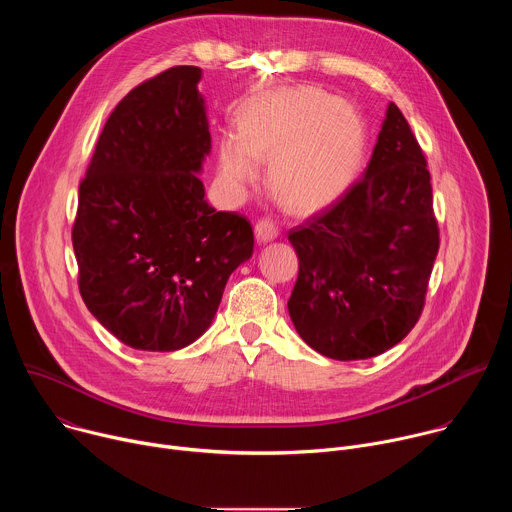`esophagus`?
<instances>
[{"mask_svg": "<svg viewBox=\"0 0 512 512\" xmlns=\"http://www.w3.org/2000/svg\"><path fill=\"white\" fill-rule=\"evenodd\" d=\"M255 235H257L259 243H269L279 235V231L271 218H261V221L255 225Z\"/></svg>", "mask_w": 512, "mask_h": 512, "instance_id": "1", "label": "esophagus"}]
</instances>
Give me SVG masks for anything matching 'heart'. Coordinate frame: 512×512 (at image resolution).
<instances>
[{"instance_id": "obj_1", "label": "heart", "mask_w": 512, "mask_h": 512, "mask_svg": "<svg viewBox=\"0 0 512 512\" xmlns=\"http://www.w3.org/2000/svg\"><path fill=\"white\" fill-rule=\"evenodd\" d=\"M367 152V125L354 105L318 87H285L247 103L237 137L218 145V174L235 190L269 164L273 194L302 212L340 200Z\"/></svg>"}]
</instances>
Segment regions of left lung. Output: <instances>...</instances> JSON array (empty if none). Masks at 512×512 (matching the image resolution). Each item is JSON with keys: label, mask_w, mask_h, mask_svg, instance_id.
I'll list each match as a JSON object with an SVG mask.
<instances>
[{"label": "left lung", "mask_w": 512, "mask_h": 512, "mask_svg": "<svg viewBox=\"0 0 512 512\" xmlns=\"http://www.w3.org/2000/svg\"><path fill=\"white\" fill-rule=\"evenodd\" d=\"M419 143L389 103L362 178L291 229L300 271L287 302L302 340L334 360H364L417 324L440 231Z\"/></svg>", "instance_id": "obj_1"}]
</instances>
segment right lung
I'll return each instance as SVG.
<instances>
[{"instance_id": "right-lung-1", "label": "right lung", "mask_w": 512, "mask_h": 512, "mask_svg": "<svg viewBox=\"0 0 512 512\" xmlns=\"http://www.w3.org/2000/svg\"><path fill=\"white\" fill-rule=\"evenodd\" d=\"M200 77L174 66L129 91L79 186L81 296L135 350L172 352L200 338L231 273L253 255L251 223L216 212L198 178L210 154Z\"/></svg>"}]
</instances>
